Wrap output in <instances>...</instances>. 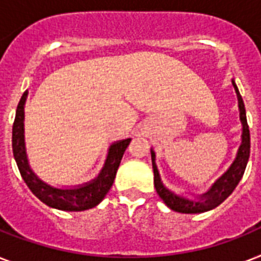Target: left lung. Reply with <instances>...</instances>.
<instances>
[{"instance_id": "1", "label": "left lung", "mask_w": 261, "mask_h": 261, "mask_svg": "<svg viewBox=\"0 0 261 261\" xmlns=\"http://www.w3.org/2000/svg\"><path fill=\"white\" fill-rule=\"evenodd\" d=\"M233 87L237 93L240 108V120L243 124V135H241V145L237 151L236 160L217 181L211 186V188L206 194L199 196L198 200H191L184 196L174 194L173 191L168 190L164 186L160 177L159 169L155 165V153L151 150V163H153V172H154V187L160 198L163 199L164 203L167 204L171 210L177 211V213H184V214H198V213H204V211L213 210L217 206H219L229 195L234 191L237 184L243 177L245 168H247L248 160H249V153H251V135H249V127L247 122V114H245V106H244L243 97L239 92V88L234 81H231Z\"/></svg>"}]
</instances>
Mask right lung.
Instances as JSON below:
<instances>
[{
	"mask_svg": "<svg viewBox=\"0 0 261 261\" xmlns=\"http://www.w3.org/2000/svg\"><path fill=\"white\" fill-rule=\"evenodd\" d=\"M27 96L28 92L25 90L18 102L12 128V149L22 180L36 198L53 208L63 211H84L97 206L114 184L118 168L127 146L130 145L131 138L122 139L111 145L104 167L97 177L92 181L73 188H57L50 186L34 173L27 159L24 142V104Z\"/></svg>",
	"mask_w": 261,
	"mask_h": 261,
	"instance_id": "right-lung-1",
	"label": "right lung"
}]
</instances>
